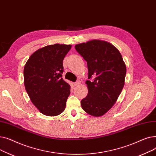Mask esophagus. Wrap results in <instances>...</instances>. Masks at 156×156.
<instances>
[{
  "label": "esophagus",
  "instance_id": "34e87169",
  "mask_svg": "<svg viewBox=\"0 0 156 156\" xmlns=\"http://www.w3.org/2000/svg\"><path fill=\"white\" fill-rule=\"evenodd\" d=\"M81 84V81H76V82L74 83V85L75 86H78V85H80Z\"/></svg>",
  "mask_w": 156,
  "mask_h": 156
}]
</instances>
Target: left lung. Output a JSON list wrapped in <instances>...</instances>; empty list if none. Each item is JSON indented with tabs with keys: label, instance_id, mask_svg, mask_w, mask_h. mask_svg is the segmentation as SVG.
I'll list each match as a JSON object with an SVG mask.
<instances>
[{
	"label": "left lung",
	"instance_id": "8db88e82",
	"mask_svg": "<svg viewBox=\"0 0 156 156\" xmlns=\"http://www.w3.org/2000/svg\"><path fill=\"white\" fill-rule=\"evenodd\" d=\"M87 62V96L81 100L82 109L95 117L103 116L118 100L125 85L126 67L118 49L111 44L92 40L75 45Z\"/></svg>",
	"mask_w": 156,
	"mask_h": 156
}]
</instances>
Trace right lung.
I'll use <instances>...</instances> for the list:
<instances>
[{
  "mask_svg": "<svg viewBox=\"0 0 156 156\" xmlns=\"http://www.w3.org/2000/svg\"><path fill=\"white\" fill-rule=\"evenodd\" d=\"M71 45L55 44L40 48L29 57L24 68V83L31 102L48 116L66 108L70 86L62 78L63 59Z\"/></svg>",
  "mask_w": 156,
  "mask_h": 156,
  "instance_id": "add662e5",
  "label": "right lung"
}]
</instances>
